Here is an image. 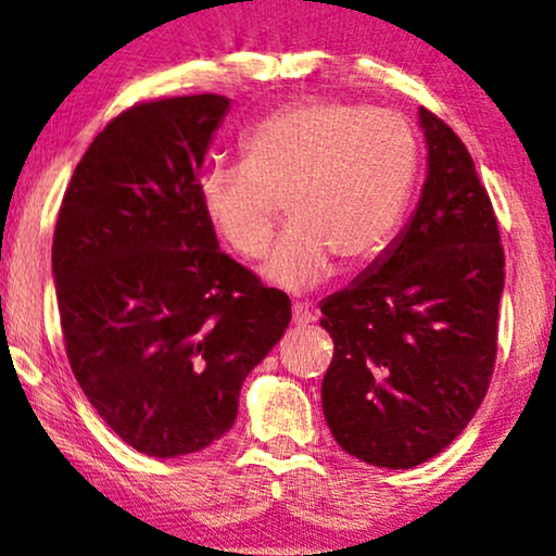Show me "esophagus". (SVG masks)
<instances>
[{
	"label": "esophagus",
	"mask_w": 556,
	"mask_h": 556,
	"mask_svg": "<svg viewBox=\"0 0 556 556\" xmlns=\"http://www.w3.org/2000/svg\"><path fill=\"white\" fill-rule=\"evenodd\" d=\"M317 317H315V313H313V307L307 305V302H294L292 305V323L298 325H309V323H315Z\"/></svg>",
	"instance_id": "1"
}]
</instances>
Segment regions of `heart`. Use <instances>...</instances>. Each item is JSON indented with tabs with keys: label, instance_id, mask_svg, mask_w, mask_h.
Returning <instances> with one entry per match:
<instances>
[{
	"label": "heart",
	"instance_id": "b5f03b06",
	"mask_svg": "<svg viewBox=\"0 0 556 556\" xmlns=\"http://www.w3.org/2000/svg\"><path fill=\"white\" fill-rule=\"evenodd\" d=\"M243 165L208 169L198 201L213 233L241 258L282 236L266 279L309 290L332 264L358 271L394 239L419 175V137L404 114L343 99H302L277 109L241 142Z\"/></svg>",
	"mask_w": 556,
	"mask_h": 556
}]
</instances>
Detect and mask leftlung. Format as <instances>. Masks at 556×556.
Returning a JSON list of instances; mask_svg holds the SVG:
<instances>
[{
	"mask_svg": "<svg viewBox=\"0 0 556 556\" xmlns=\"http://www.w3.org/2000/svg\"><path fill=\"white\" fill-rule=\"evenodd\" d=\"M429 173L417 213L383 258L320 305L332 338L323 412L348 455L414 468L483 404L498 351L503 247L460 137L419 109Z\"/></svg>",
	"mask_w": 556,
	"mask_h": 556,
	"instance_id": "1",
	"label": "left lung"
}]
</instances>
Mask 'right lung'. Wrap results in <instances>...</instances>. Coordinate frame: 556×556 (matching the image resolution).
Returning a JSON list of instances; mask_svg holds the SVG:
<instances>
[{
    "label": "right lung",
    "instance_id": "obj_1",
    "mask_svg": "<svg viewBox=\"0 0 556 556\" xmlns=\"http://www.w3.org/2000/svg\"><path fill=\"white\" fill-rule=\"evenodd\" d=\"M226 96L139 101L73 169L53 236L71 368L114 432L150 457L224 438L241 383L285 336L290 298L218 249L198 201Z\"/></svg>",
    "mask_w": 556,
    "mask_h": 556
}]
</instances>
